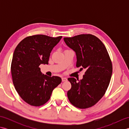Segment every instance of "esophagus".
<instances>
[{"label":"esophagus","mask_w":129,"mask_h":129,"mask_svg":"<svg viewBox=\"0 0 129 129\" xmlns=\"http://www.w3.org/2000/svg\"><path fill=\"white\" fill-rule=\"evenodd\" d=\"M62 81L64 82V81H67L68 80V79L66 78H62Z\"/></svg>","instance_id":"esophagus-1"}]
</instances>
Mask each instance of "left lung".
Instances as JSON below:
<instances>
[{"instance_id": "obj_1", "label": "left lung", "mask_w": 129, "mask_h": 129, "mask_svg": "<svg viewBox=\"0 0 129 129\" xmlns=\"http://www.w3.org/2000/svg\"><path fill=\"white\" fill-rule=\"evenodd\" d=\"M64 40L75 52L76 67L86 70L79 81L74 78L68 79L72 84L68 98L76 108H90L102 98L109 86L113 73L110 57L103 42L93 35L80 34Z\"/></svg>"}]
</instances>
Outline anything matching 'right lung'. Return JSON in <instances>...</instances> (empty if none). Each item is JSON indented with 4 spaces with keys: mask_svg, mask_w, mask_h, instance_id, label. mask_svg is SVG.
<instances>
[{
    "mask_svg": "<svg viewBox=\"0 0 129 129\" xmlns=\"http://www.w3.org/2000/svg\"><path fill=\"white\" fill-rule=\"evenodd\" d=\"M61 38L32 35L24 38L15 49L11 64L13 83L19 96L29 105H43L61 83L59 76L42 74L39 65L48 64L51 51Z\"/></svg>",
    "mask_w": 129,
    "mask_h": 129,
    "instance_id": "1",
    "label": "right lung"
}]
</instances>
